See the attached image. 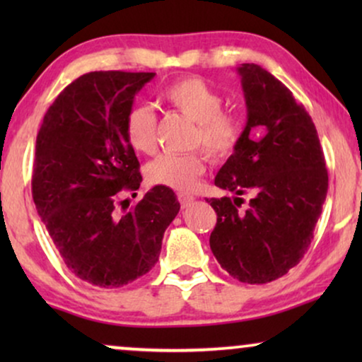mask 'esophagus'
<instances>
[{
	"instance_id": "1",
	"label": "esophagus",
	"mask_w": 362,
	"mask_h": 362,
	"mask_svg": "<svg viewBox=\"0 0 362 362\" xmlns=\"http://www.w3.org/2000/svg\"><path fill=\"white\" fill-rule=\"evenodd\" d=\"M177 199H180L181 207H187L192 201H194V197H192L191 194H187V192H177Z\"/></svg>"
}]
</instances>
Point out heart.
I'll list each match as a JSON object with an SVG mask.
<instances>
[{
	"label": "heart",
	"mask_w": 362,
	"mask_h": 362,
	"mask_svg": "<svg viewBox=\"0 0 362 362\" xmlns=\"http://www.w3.org/2000/svg\"><path fill=\"white\" fill-rule=\"evenodd\" d=\"M170 107L196 122L192 146H202L212 160H227L237 150L244 135V120L237 112L222 110L224 98L199 77H185L163 92ZM125 136L136 151L151 155L156 150V115L150 107L135 105L125 117ZM204 173L201 151L175 155L165 153L146 166L151 185L187 191Z\"/></svg>",
	"instance_id": "heart-1"
}]
</instances>
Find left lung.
Here are the masks:
<instances>
[{
    "mask_svg": "<svg viewBox=\"0 0 362 362\" xmlns=\"http://www.w3.org/2000/svg\"><path fill=\"white\" fill-rule=\"evenodd\" d=\"M237 71L247 125L214 180L235 197L207 199L217 214L209 244L230 276L269 284L308 250L328 192V170L315 123L293 93L257 64ZM244 194L252 199L240 210Z\"/></svg>",
    "mask_w": 362,
    "mask_h": 362,
    "instance_id": "8db88e82",
    "label": "left lung"
}]
</instances>
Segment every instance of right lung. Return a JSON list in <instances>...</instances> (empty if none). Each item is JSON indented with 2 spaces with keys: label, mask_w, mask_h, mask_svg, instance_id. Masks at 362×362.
<instances>
[{
  "label": "right lung",
  "mask_w": 362,
  "mask_h": 362,
  "mask_svg": "<svg viewBox=\"0 0 362 362\" xmlns=\"http://www.w3.org/2000/svg\"><path fill=\"white\" fill-rule=\"evenodd\" d=\"M155 72L83 74L47 108L36 138L33 199L64 264L98 288H120L158 262L180 202L155 186L127 214L120 192L140 187V163L125 136L133 98Z\"/></svg>",
  "instance_id": "1"
}]
</instances>
